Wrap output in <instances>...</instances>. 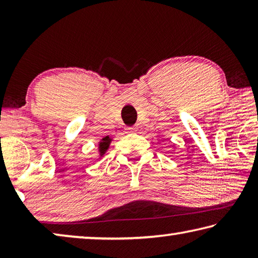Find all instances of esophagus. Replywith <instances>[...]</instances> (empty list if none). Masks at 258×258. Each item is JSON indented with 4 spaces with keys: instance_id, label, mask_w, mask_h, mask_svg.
<instances>
[{
    "instance_id": "obj_1",
    "label": "esophagus",
    "mask_w": 258,
    "mask_h": 258,
    "mask_svg": "<svg viewBox=\"0 0 258 258\" xmlns=\"http://www.w3.org/2000/svg\"><path fill=\"white\" fill-rule=\"evenodd\" d=\"M126 132L127 133H137L138 132V127H128V128H126Z\"/></svg>"
}]
</instances>
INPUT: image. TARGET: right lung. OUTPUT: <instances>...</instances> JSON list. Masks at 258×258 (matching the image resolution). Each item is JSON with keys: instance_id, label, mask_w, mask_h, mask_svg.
I'll return each instance as SVG.
<instances>
[{"instance_id": "right-lung-1", "label": "right lung", "mask_w": 258, "mask_h": 258, "mask_svg": "<svg viewBox=\"0 0 258 258\" xmlns=\"http://www.w3.org/2000/svg\"><path fill=\"white\" fill-rule=\"evenodd\" d=\"M112 141V139L109 137V135H107V137L102 138L101 140H100L99 145H98V149H99V156L100 158L106 154L107 150L109 149V147H110V143Z\"/></svg>"}]
</instances>
